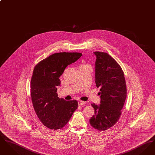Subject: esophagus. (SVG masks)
<instances>
[{
  "mask_svg": "<svg viewBox=\"0 0 155 155\" xmlns=\"http://www.w3.org/2000/svg\"><path fill=\"white\" fill-rule=\"evenodd\" d=\"M86 102H84V101H81V100H79V101H78V105H80V106H81V105H83V104H86Z\"/></svg>",
  "mask_w": 155,
  "mask_h": 155,
  "instance_id": "obj_1",
  "label": "esophagus"
}]
</instances>
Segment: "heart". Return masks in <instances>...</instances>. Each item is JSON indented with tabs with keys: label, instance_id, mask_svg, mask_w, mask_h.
Instances as JSON below:
<instances>
[{
	"label": "heart",
	"instance_id": "1",
	"mask_svg": "<svg viewBox=\"0 0 155 155\" xmlns=\"http://www.w3.org/2000/svg\"><path fill=\"white\" fill-rule=\"evenodd\" d=\"M84 66H90V65H89L88 64L85 63V62H82L81 65L80 66V67H84Z\"/></svg>",
	"mask_w": 155,
	"mask_h": 155
}]
</instances>
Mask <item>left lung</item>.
I'll return each instance as SVG.
<instances>
[{
  "label": "left lung",
  "instance_id": "8db88e82",
  "mask_svg": "<svg viewBox=\"0 0 155 155\" xmlns=\"http://www.w3.org/2000/svg\"><path fill=\"white\" fill-rule=\"evenodd\" d=\"M95 83L100 88L101 104H91L95 114L90 118L92 127L105 131L117 122L127 97L124 72L117 62L104 52H95Z\"/></svg>",
  "mask_w": 155,
  "mask_h": 155
}]
</instances>
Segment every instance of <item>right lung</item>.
<instances>
[{
  "mask_svg": "<svg viewBox=\"0 0 155 155\" xmlns=\"http://www.w3.org/2000/svg\"><path fill=\"white\" fill-rule=\"evenodd\" d=\"M82 55L77 52H60L39 61L31 80V96L38 117L46 127L56 130L66 125L78 107L76 100L66 101L58 97L59 77L65 68Z\"/></svg>",
  "mask_w": 155,
  "mask_h": 155,
  "instance_id": "1",
  "label": "right lung"
}]
</instances>
